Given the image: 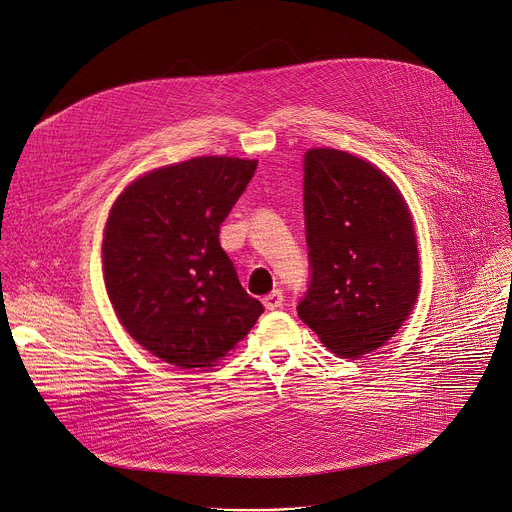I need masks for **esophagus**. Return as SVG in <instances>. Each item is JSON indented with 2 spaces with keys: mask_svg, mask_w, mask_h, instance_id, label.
Returning <instances> with one entry per match:
<instances>
[{
  "mask_svg": "<svg viewBox=\"0 0 512 512\" xmlns=\"http://www.w3.org/2000/svg\"><path fill=\"white\" fill-rule=\"evenodd\" d=\"M262 302H264V306H266L268 311L282 309V304H284V294H282L280 290H272L270 294H266V296L262 298Z\"/></svg>",
  "mask_w": 512,
  "mask_h": 512,
  "instance_id": "obj_1",
  "label": "esophagus"
}]
</instances>
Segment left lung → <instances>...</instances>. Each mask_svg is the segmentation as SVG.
<instances>
[{
    "instance_id": "left-lung-1",
    "label": "left lung",
    "mask_w": 512,
    "mask_h": 512,
    "mask_svg": "<svg viewBox=\"0 0 512 512\" xmlns=\"http://www.w3.org/2000/svg\"><path fill=\"white\" fill-rule=\"evenodd\" d=\"M302 169L311 280L296 313L333 353H371L418 298L410 212L385 173L345 151H306Z\"/></svg>"
}]
</instances>
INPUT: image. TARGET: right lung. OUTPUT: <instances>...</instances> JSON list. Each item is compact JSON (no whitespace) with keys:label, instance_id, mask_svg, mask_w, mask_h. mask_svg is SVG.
Returning a JSON list of instances; mask_svg holds the SVG:
<instances>
[{"label":"right lung","instance_id":"obj_1","mask_svg":"<svg viewBox=\"0 0 512 512\" xmlns=\"http://www.w3.org/2000/svg\"><path fill=\"white\" fill-rule=\"evenodd\" d=\"M258 161L195 157L133 181L111 210L102 264L117 317L165 363L212 367L264 313L220 246Z\"/></svg>","mask_w":512,"mask_h":512}]
</instances>
